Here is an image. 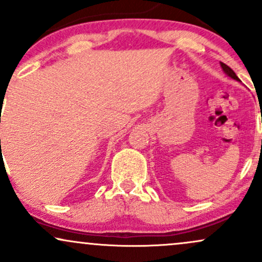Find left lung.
<instances>
[{
  "label": "left lung",
  "mask_w": 262,
  "mask_h": 262,
  "mask_svg": "<svg viewBox=\"0 0 262 262\" xmlns=\"http://www.w3.org/2000/svg\"><path fill=\"white\" fill-rule=\"evenodd\" d=\"M221 66H222V69H223V71H224V74L227 75V76H229L230 79H233V80H235V81H239L240 82V80H239V77L236 76V74L234 73L233 70H231V69L229 68V66L228 65H225L224 62H221Z\"/></svg>",
  "instance_id": "obj_1"
}]
</instances>
